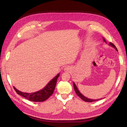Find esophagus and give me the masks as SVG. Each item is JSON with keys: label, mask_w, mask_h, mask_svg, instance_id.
Here are the masks:
<instances>
[{"label": "esophagus", "mask_w": 127, "mask_h": 127, "mask_svg": "<svg viewBox=\"0 0 127 127\" xmlns=\"http://www.w3.org/2000/svg\"><path fill=\"white\" fill-rule=\"evenodd\" d=\"M68 68L67 67H66V68H65V70H68Z\"/></svg>", "instance_id": "esophagus-1"}]
</instances>
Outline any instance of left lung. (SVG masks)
I'll list each match as a JSON object with an SVG mask.
<instances>
[{
    "label": "left lung",
    "instance_id": "obj_1",
    "mask_svg": "<svg viewBox=\"0 0 127 127\" xmlns=\"http://www.w3.org/2000/svg\"><path fill=\"white\" fill-rule=\"evenodd\" d=\"M104 41L105 42H106V41L105 40L104 38ZM110 44L111 46H113V48H114L116 49V50H117L118 51L117 48H116L115 46L113 44V43L110 42V44ZM73 87H74V91H75V92H76V93L77 94V95H78V96H79V97L81 98V99H82L83 101H86V102H93V101H97V100H100V99H97V100L90 99V98H87V97H86L85 96H83V95L81 93V92L79 91V90H78V89H77V86H76V85H75V83H74V82H73Z\"/></svg>",
    "mask_w": 127,
    "mask_h": 127
}]
</instances>
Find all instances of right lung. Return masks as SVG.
Returning a JSON list of instances; mask_svg holds the SVG:
<instances>
[{
	"mask_svg": "<svg viewBox=\"0 0 127 127\" xmlns=\"http://www.w3.org/2000/svg\"><path fill=\"white\" fill-rule=\"evenodd\" d=\"M59 76V74H58L57 76H56L54 78L51 79L44 89L38 91L33 92V93L29 94L22 92L17 90L14 87H13L17 94L23 96L29 100L33 102H42L48 99L53 94L56 86V84H57V79Z\"/></svg>",
	"mask_w": 127,
	"mask_h": 127,
	"instance_id": "obj_1",
	"label": "right lung"
}]
</instances>
